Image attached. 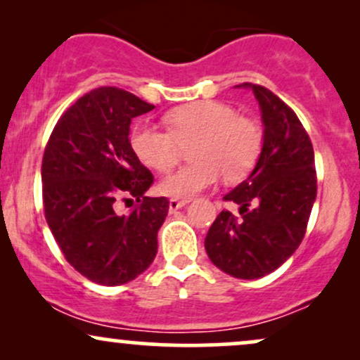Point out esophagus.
Wrapping results in <instances>:
<instances>
[{
    "mask_svg": "<svg viewBox=\"0 0 360 360\" xmlns=\"http://www.w3.org/2000/svg\"><path fill=\"white\" fill-rule=\"evenodd\" d=\"M188 203H189L188 200H171L169 201V210H171V212H176V210L183 208V206H186Z\"/></svg>",
    "mask_w": 360,
    "mask_h": 360,
    "instance_id": "34e87169",
    "label": "esophagus"
}]
</instances>
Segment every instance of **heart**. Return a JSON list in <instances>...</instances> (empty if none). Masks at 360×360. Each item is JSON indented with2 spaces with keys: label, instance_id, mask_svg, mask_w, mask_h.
I'll use <instances>...</instances> for the list:
<instances>
[{
  "label": "heart",
  "instance_id": "b5f03b06",
  "mask_svg": "<svg viewBox=\"0 0 360 360\" xmlns=\"http://www.w3.org/2000/svg\"><path fill=\"white\" fill-rule=\"evenodd\" d=\"M169 131L148 123L131 130L130 146L148 167L166 172L179 160L181 147L189 146V166L177 169L160 181L166 196L189 200L217 183L240 181L257 164L262 150V131L250 118L214 100L177 106L164 117Z\"/></svg>",
  "mask_w": 360,
  "mask_h": 360
}]
</instances>
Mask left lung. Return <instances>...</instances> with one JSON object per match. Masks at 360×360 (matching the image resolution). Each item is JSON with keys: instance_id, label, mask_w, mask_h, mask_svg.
<instances>
[{"instance_id": "1", "label": "left lung", "mask_w": 360, "mask_h": 360, "mask_svg": "<svg viewBox=\"0 0 360 360\" xmlns=\"http://www.w3.org/2000/svg\"><path fill=\"white\" fill-rule=\"evenodd\" d=\"M259 101L262 150L245 181L223 200L238 205L240 217L218 214L205 238L218 269L238 279H259L283 266L303 240L316 200L315 152L301 122L264 86L243 84Z\"/></svg>"}]
</instances>
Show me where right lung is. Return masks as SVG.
Segmentation results:
<instances>
[{"instance_id": "right-lung-1", "label": "right lung", "mask_w": 360, "mask_h": 360, "mask_svg": "<svg viewBox=\"0 0 360 360\" xmlns=\"http://www.w3.org/2000/svg\"><path fill=\"white\" fill-rule=\"evenodd\" d=\"M155 106L128 91L98 88L59 118L44 152V210L68 262L103 286H120L142 274L157 254V232L167 198H148L154 176L130 146L131 118ZM131 195L130 214L114 201Z\"/></svg>"}]
</instances>
